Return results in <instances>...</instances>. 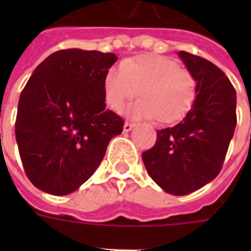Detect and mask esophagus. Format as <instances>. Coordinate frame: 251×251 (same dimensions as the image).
<instances>
[{
    "mask_svg": "<svg viewBox=\"0 0 251 251\" xmlns=\"http://www.w3.org/2000/svg\"><path fill=\"white\" fill-rule=\"evenodd\" d=\"M134 127L133 122H125V125H124V131H130V130Z\"/></svg>",
    "mask_w": 251,
    "mask_h": 251,
    "instance_id": "1",
    "label": "esophagus"
}]
</instances>
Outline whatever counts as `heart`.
Returning a JSON list of instances; mask_svg holds the SVG:
<instances>
[{
  "label": "heart",
  "mask_w": 251,
  "mask_h": 251,
  "mask_svg": "<svg viewBox=\"0 0 251 251\" xmlns=\"http://www.w3.org/2000/svg\"><path fill=\"white\" fill-rule=\"evenodd\" d=\"M106 104L121 112L131 99H141L127 110L133 118L175 124L186 117L194 105L197 79L177 61L165 56L143 54L124 60L118 69H109L104 76Z\"/></svg>",
  "instance_id": "obj_1"
}]
</instances>
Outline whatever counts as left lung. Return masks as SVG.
<instances>
[{"label":"left lung","mask_w":251,"mask_h":251,"mask_svg":"<svg viewBox=\"0 0 251 251\" xmlns=\"http://www.w3.org/2000/svg\"><path fill=\"white\" fill-rule=\"evenodd\" d=\"M178 56L197 79V99L179 124L157 130L156 143L142 159L163 190L186 195L220 173L237 116L236 90L226 74L203 57L183 50Z\"/></svg>","instance_id":"8db88e82"}]
</instances>
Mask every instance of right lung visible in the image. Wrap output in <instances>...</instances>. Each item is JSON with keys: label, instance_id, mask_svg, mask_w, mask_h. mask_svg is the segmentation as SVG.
Masks as SVG:
<instances>
[{"label": "right lung", "instance_id": "1", "mask_svg": "<svg viewBox=\"0 0 251 251\" xmlns=\"http://www.w3.org/2000/svg\"><path fill=\"white\" fill-rule=\"evenodd\" d=\"M113 53L61 49L41 62L22 91L15 138L25 172L40 190L66 195L98 169L125 121L105 109L104 76Z\"/></svg>", "mask_w": 251, "mask_h": 251}]
</instances>
